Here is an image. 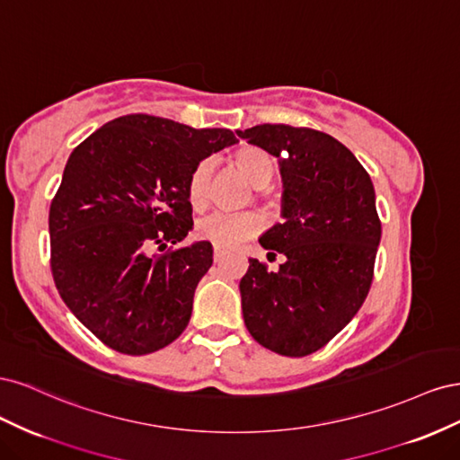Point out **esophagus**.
I'll return each instance as SVG.
<instances>
[{"mask_svg":"<svg viewBox=\"0 0 460 460\" xmlns=\"http://www.w3.org/2000/svg\"><path fill=\"white\" fill-rule=\"evenodd\" d=\"M222 257H225V249L215 245V262H218Z\"/></svg>","mask_w":460,"mask_h":460,"instance_id":"obj_1","label":"esophagus"}]
</instances>
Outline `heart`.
<instances>
[{"label": "heart", "mask_w": 460, "mask_h": 460, "mask_svg": "<svg viewBox=\"0 0 460 460\" xmlns=\"http://www.w3.org/2000/svg\"><path fill=\"white\" fill-rule=\"evenodd\" d=\"M235 164L247 176L249 182L257 188L267 186L274 172L276 161L269 151L261 147H243L235 153ZM213 159L205 157L196 166H193L186 193L188 201L193 208H203L208 199V180H211ZM262 230V220L259 215L252 211L243 213H226V211H213L201 217L196 225V234L201 240L211 242L218 247H235L247 240L255 238Z\"/></svg>", "instance_id": "b5f03b06"}]
</instances>
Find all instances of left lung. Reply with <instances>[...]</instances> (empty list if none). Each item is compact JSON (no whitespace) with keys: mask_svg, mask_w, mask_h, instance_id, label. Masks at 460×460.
<instances>
[{"mask_svg":"<svg viewBox=\"0 0 460 460\" xmlns=\"http://www.w3.org/2000/svg\"><path fill=\"white\" fill-rule=\"evenodd\" d=\"M240 137L280 157L284 222L259 240L286 255L276 272L249 259L240 282L253 340L284 357L324 347L365 303L382 222L370 174L336 137L314 128L259 124Z\"/></svg>","mask_w":460,"mask_h":460,"instance_id":"left-lung-1","label":"left lung"}]
</instances>
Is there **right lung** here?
<instances>
[{"mask_svg":"<svg viewBox=\"0 0 460 460\" xmlns=\"http://www.w3.org/2000/svg\"><path fill=\"white\" fill-rule=\"evenodd\" d=\"M235 142L226 128L137 113L71 153L49 207V267L66 307L111 349L147 355L186 330L213 264L208 242L174 247L193 226L188 176Z\"/></svg>","mask_w":460,"mask_h":460,"instance_id":"1","label":"right lung"}]
</instances>
